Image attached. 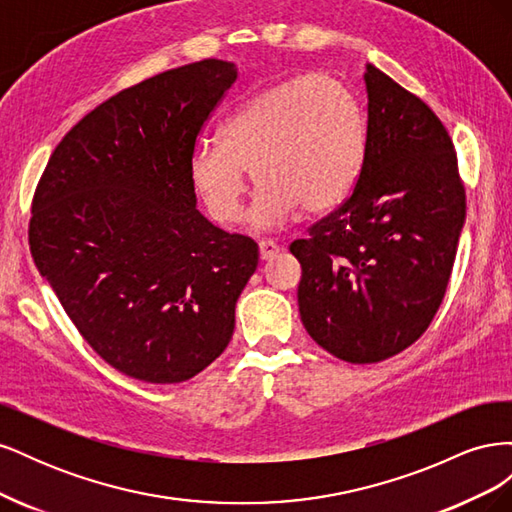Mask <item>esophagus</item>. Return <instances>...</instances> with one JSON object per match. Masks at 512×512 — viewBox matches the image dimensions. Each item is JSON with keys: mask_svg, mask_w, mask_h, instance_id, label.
<instances>
[{"mask_svg": "<svg viewBox=\"0 0 512 512\" xmlns=\"http://www.w3.org/2000/svg\"><path fill=\"white\" fill-rule=\"evenodd\" d=\"M258 252H260V258H262V260H271L273 256L280 254V245H277V243L271 241V239H262V241L258 243Z\"/></svg>", "mask_w": 512, "mask_h": 512, "instance_id": "obj_1", "label": "esophagus"}]
</instances>
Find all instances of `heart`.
Listing matches in <instances>:
<instances>
[{"label":"heart","instance_id":"1","mask_svg":"<svg viewBox=\"0 0 512 512\" xmlns=\"http://www.w3.org/2000/svg\"><path fill=\"white\" fill-rule=\"evenodd\" d=\"M365 119L359 100L331 74H299L258 91L220 128V143L200 141L190 177L211 218H241L250 170L260 190L250 218L277 226L299 209L337 205L359 177Z\"/></svg>","mask_w":512,"mask_h":512}]
</instances>
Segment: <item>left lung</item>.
I'll list each match as a JSON object with an SVG mask.
<instances>
[{
	"instance_id": "left-lung-1",
	"label": "left lung",
	"mask_w": 512,
	"mask_h": 512,
	"mask_svg": "<svg viewBox=\"0 0 512 512\" xmlns=\"http://www.w3.org/2000/svg\"><path fill=\"white\" fill-rule=\"evenodd\" d=\"M365 85L359 179L342 205L290 243L303 269V327L356 365L389 359L427 331L466 220V188L442 121L374 66Z\"/></svg>"
}]
</instances>
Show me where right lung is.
Masks as SVG:
<instances>
[{
  "instance_id": "add662e5",
  "label": "right lung",
  "mask_w": 512,
  "mask_h": 512,
  "mask_svg": "<svg viewBox=\"0 0 512 512\" xmlns=\"http://www.w3.org/2000/svg\"><path fill=\"white\" fill-rule=\"evenodd\" d=\"M237 81L203 59L119 91L64 136L32 200L29 250L85 342L130 378L175 384L226 350L258 245L196 209L190 160Z\"/></svg>"
}]
</instances>
